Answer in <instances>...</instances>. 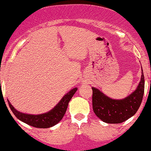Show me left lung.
Returning a JSON list of instances; mask_svg holds the SVG:
<instances>
[{"instance_id":"obj_1","label":"left lung","mask_w":151,"mask_h":151,"mask_svg":"<svg viewBox=\"0 0 151 151\" xmlns=\"http://www.w3.org/2000/svg\"><path fill=\"white\" fill-rule=\"evenodd\" d=\"M92 108L95 114L107 123H121L134 116L141 105L145 90V78L142 76L137 89L122 100H114L92 87Z\"/></svg>"}]
</instances>
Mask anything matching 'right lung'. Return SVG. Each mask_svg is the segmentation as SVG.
Wrapping results in <instances>:
<instances>
[{
	"mask_svg": "<svg viewBox=\"0 0 151 151\" xmlns=\"http://www.w3.org/2000/svg\"><path fill=\"white\" fill-rule=\"evenodd\" d=\"M76 91H77V88L71 89L62 98V99L59 101V104L53 109L47 113L37 114V115L20 112L12 106V105L10 104L9 101L8 103L13 114L16 116L17 118L23 121V123H26L29 126L35 127V128H47L56 125L63 118L67 111V109H68V104Z\"/></svg>",
	"mask_w": 151,
	"mask_h": 151,
	"instance_id": "add662e5",
	"label": "right lung"
}]
</instances>
